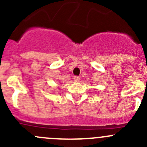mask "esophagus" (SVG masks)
<instances>
[{"mask_svg":"<svg viewBox=\"0 0 147 147\" xmlns=\"http://www.w3.org/2000/svg\"><path fill=\"white\" fill-rule=\"evenodd\" d=\"M79 80H80L79 77H78V76L74 77V81H75V82H78Z\"/></svg>","mask_w":147,"mask_h":147,"instance_id":"34e87169","label":"esophagus"}]
</instances>
